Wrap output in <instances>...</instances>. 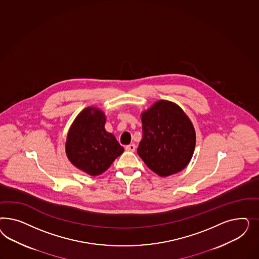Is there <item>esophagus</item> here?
I'll return each mask as SVG.
<instances>
[{
	"label": "esophagus",
	"instance_id": "esophagus-1",
	"mask_svg": "<svg viewBox=\"0 0 259 259\" xmlns=\"http://www.w3.org/2000/svg\"><path fill=\"white\" fill-rule=\"evenodd\" d=\"M125 149L127 151H130V152H134L136 150V145L132 143V144H129V145H126Z\"/></svg>",
	"mask_w": 259,
	"mask_h": 259
}]
</instances>
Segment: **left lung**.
I'll use <instances>...</instances> for the list:
<instances>
[{
    "label": "left lung",
    "instance_id": "8db88e82",
    "mask_svg": "<svg viewBox=\"0 0 259 259\" xmlns=\"http://www.w3.org/2000/svg\"><path fill=\"white\" fill-rule=\"evenodd\" d=\"M143 137L138 154L153 172L169 177L191 161L196 131L185 112L175 102L160 100L141 113Z\"/></svg>",
    "mask_w": 259,
    "mask_h": 259
}]
</instances>
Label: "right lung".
<instances>
[{
  "instance_id": "1",
  "label": "right lung",
  "mask_w": 259,
  "mask_h": 259,
  "mask_svg": "<svg viewBox=\"0 0 259 259\" xmlns=\"http://www.w3.org/2000/svg\"><path fill=\"white\" fill-rule=\"evenodd\" d=\"M105 114L97 107L82 110L67 133L65 153L72 164L90 176L105 172L124 148L104 125Z\"/></svg>"
}]
</instances>
